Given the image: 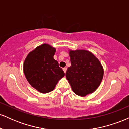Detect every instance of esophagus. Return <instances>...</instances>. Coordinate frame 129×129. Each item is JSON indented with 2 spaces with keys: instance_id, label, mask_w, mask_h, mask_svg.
I'll list each match as a JSON object with an SVG mask.
<instances>
[{
  "instance_id": "esophagus-1",
  "label": "esophagus",
  "mask_w": 129,
  "mask_h": 129,
  "mask_svg": "<svg viewBox=\"0 0 129 129\" xmlns=\"http://www.w3.org/2000/svg\"><path fill=\"white\" fill-rule=\"evenodd\" d=\"M63 72H64L65 73H66V71H67V68H66V67H65V68H63Z\"/></svg>"
}]
</instances>
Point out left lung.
Here are the masks:
<instances>
[{"mask_svg": "<svg viewBox=\"0 0 129 129\" xmlns=\"http://www.w3.org/2000/svg\"><path fill=\"white\" fill-rule=\"evenodd\" d=\"M71 66L66 76L73 91L79 96H85L97 89L103 78L104 70L100 62L90 51L70 50Z\"/></svg>", "mask_w": 129, "mask_h": 129, "instance_id": "left-lung-1", "label": "left lung"}]
</instances>
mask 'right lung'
I'll list each match as a JSON object with an SVG mask.
<instances>
[{
	"label": "right lung",
	"instance_id": "obj_1",
	"mask_svg": "<svg viewBox=\"0 0 129 129\" xmlns=\"http://www.w3.org/2000/svg\"><path fill=\"white\" fill-rule=\"evenodd\" d=\"M56 48L47 44L37 47L26 56L23 72L31 86L42 93L53 91L65 76L63 70L53 58Z\"/></svg>",
	"mask_w": 129,
	"mask_h": 129
}]
</instances>
